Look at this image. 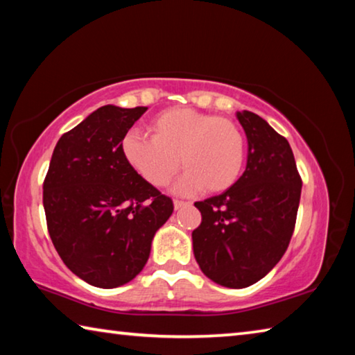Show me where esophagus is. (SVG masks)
Here are the masks:
<instances>
[{"label":"esophagus","instance_id":"esophagus-1","mask_svg":"<svg viewBox=\"0 0 355 355\" xmlns=\"http://www.w3.org/2000/svg\"><path fill=\"white\" fill-rule=\"evenodd\" d=\"M191 203L189 202H183V200H173V208L180 209V208H184V207H189Z\"/></svg>","mask_w":355,"mask_h":355}]
</instances>
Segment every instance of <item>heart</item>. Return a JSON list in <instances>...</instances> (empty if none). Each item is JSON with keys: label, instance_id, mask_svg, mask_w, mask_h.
<instances>
[{"label": "heart", "instance_id": "b5f03b06", "mask_svg": "<svg viewBox=\"0 0 355 355\" xmlns=\"http://www.w3.org/2000/svg\"><path fill=\"white\" fill-rule=\"evenodd\" d=\"M150 137L128 133L122 155L144 182L164 188L180 171L178 194L222 192L238 182L245 159V141L238 125L227 117L192 107H169L148 122Z\"/></svg>", "mask_w": 355, "mask_h": 355}]
</instances>
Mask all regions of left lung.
<instances>
[{"mask_svg": "<svg viewBox=\"0 0 355 355\" xmlns=\"http://www.w3.org/2000/svg\"><path fill=\"white\" fill-rule=\"evenodd\" d=\"M248 136V164L238 182L194 205L202 213L192 249L202 272L218 285L257 284L280 261L293 236L302 180L293 150L266 120L236 112Z\"/></svg>", "mask_w": 355, "mask_h": 355, "instance_id": "1", "label": "left lung"}]
</instances>
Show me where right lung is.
I'll return each mask as SVG.
<instances>
[{"label": "right lung", "mask_w": 355, "mask_h": 355, "mask_svg": "<svg viewBox=\"0 0 355 355\" xmlns=\"http://www.w3.org/2000/svg\"><path fill=\"white\" fill-rule=\"evenodd\" d=\"M147 107L106 105L61 136L44 182L48 233L71 272L98 288L128 284L173 203L133 172L122 141Z\"/></svg>", "instance_id": "1"}]
</instances>
